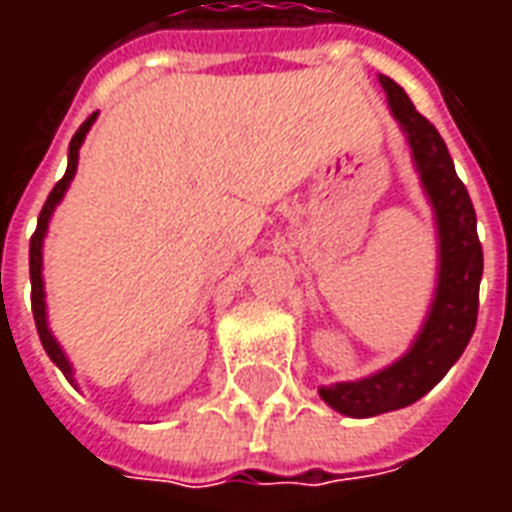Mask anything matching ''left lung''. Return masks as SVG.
I'll use <instances>...</instances> for the list:
<instances>
[{"instance_id": "8db88e82", "label": "left lung", "mask_w": 512, "mask_h": 512, "mask_svg": "<svg viewBox=\"0 0 512 512\" xmlns=\"http://www.w3.org/2000/svg\"><path fill=\"white\" fill-rule=\"evenodd\" d=\"M378 82L411 147V161L433 208L439 266L428 315L406 354L365 378L337 381L318 389L326 406L356 419L411 406L447 376V370L461 359L463 348L472 340L483 279V246L477 238L474 205L461 178L455 175L444 139L414 109L400 84L389 76H378Z\"/></svg>"}]
</instances>
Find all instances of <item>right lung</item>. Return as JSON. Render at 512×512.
Instances as JSON below:
<instances>
[{
	"mask_svg": "<svg viewBox=\"0 0 512 512\" xmlns=\"http://www.w3.org/2000/svg\"><path fill=\"white\" fill-rule=\"evenodd\" d=\"M95 117H98V112L87 117L82 126H79V131L73 134L71 145H68V169H65V175H62L60 183H57V186L51 189L49 200H46L43 211H40L38 230H35L32 241H29L32 312H35V326H38L40 343H43V348H46V354H49L51 362L60 367L62 376L68 378L73 386H76V370H73L71 359H68V354L62 351V345L57 343V337H54V334H51V329H49V310H46V282H43V241H46V233H49L51 216H54L57 205H60L62 197H65V191H68V186H71L73 175H76V167H79V150H82V142H84V136H87V131L93 128Z\"/></svg>",
	"mask_w": 512,
	"mask_h": 512,
	"instance_id": "obj_1",
	"label": "right lung"
}]
</instances>
